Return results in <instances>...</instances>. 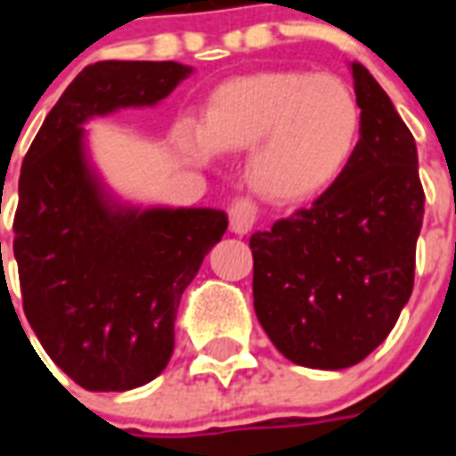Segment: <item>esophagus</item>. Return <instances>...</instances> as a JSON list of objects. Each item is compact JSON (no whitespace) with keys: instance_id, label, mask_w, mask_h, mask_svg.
Masks as SVG:
<instances>
[{"instance_id":"esophagus-1","label":"esophagus","mask_w":456,"mask_h":456,"mask_svg":"<svg viewBox=\"0 0 456 456\" xmlns=\"http://www.w3.org/2000/svg\"><path fill=\"white\" fill-rule=\"evenodd\" d=\"M256 224V206L250 200H234L229 208V229L234 234H248Z\"/></svg>"}]
</instances>
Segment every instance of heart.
I'll list each match as a JSON object with an SVG mask.
<instances>
[{
    "label": "heart",
    "mask_w": 456,
    "mask_h": 456,
    "mask_svg": "<svg viewBox=\"0 0 456 456\" xmlns=\"http://www.w3.org/2000/svg\"><path fill=\"white\" fill-rule=\"evenodd\" d=\"M362 110L353 89L331 75L263 70L222 82L203 103V120L175 127L179 153L210 165L220 153H248L246 179L267 203L317 199L353 160Z\"/></svg>",
    "instance_id": "1"
}]
</instances>
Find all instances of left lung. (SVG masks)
<instances>
[{"label":"left lung","instance_id":"left-lung-1","mask_svg":"<svg viewBox=\"0 0 456 456\" xmlns=\"http://www.w3.org/2000/svg\"><path fill=\"white\" fill-rule=\"evenodd\" d=\"M350 70L362 132L347 170L312 208L250 236L257 319L310 369L353 367L386 340L411 296L424 224L414 137L374 75Z\"/></svg>","mask_w":456,"mask_h":456}]
</instances>
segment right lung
<instances>
[{
	"label": "right lung",
	"mask_w": 456,
	"mask_h": 456,
	"mask_svg": "<svg viewBox=\"0 0 456 456\" xmlns=\"http://www.w3.org/2000/svg\"><path fill=\"white\" fill-rule=\"evenodd\" d=\"M191 73L175 61L87 66L45 118L20 167L13 256L25 317L82 388L123 393L167 367L179 298L227 232L217 208L120 199L89 153L92 118L153 109Z\"/></svg>",
	"instance_id": "right-lung-1"
}]
</instances>
